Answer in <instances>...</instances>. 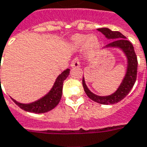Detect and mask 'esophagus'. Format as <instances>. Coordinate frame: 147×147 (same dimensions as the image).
I'll use <instances>...</instances> for the list:
<instances>
[{
	"mask_svg": "<svg viewBox=\"0 0 147 147\" xmlns=\"http://www.w3.org/2000/svg\"><path fill=\"white\" fill-rule=\"evenodd\" d=\"M71 67H80V61L78 58H75L71 63Z\"/></svg>",
	"mask_w": 147,
	"mask_h": 147,
	"instance_id": "esophagus-1",
	"label": "esophagus"
}]
</instances>
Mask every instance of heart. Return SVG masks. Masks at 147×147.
<instances>
[{
	"label": "heart",
	"mask_w": 147,
	"mask_h": 147,
	"mask_svg": "<svg viewBox=\"0 0 147 147\" xmlns=\"http://www.w3.org/2000/svg\"><path fill=\"white\" fill-rule=\"evenodd\" d=\"M72 40H73L74 43L78 46L87 44V46L89 47H95L98 45V39L95 36L88 37L87 35L78 34V35L74 36Z\"/></svg>",
	"instance_id": "b5f03b06"
}]
</instances>
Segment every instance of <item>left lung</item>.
<instances>
[{
	"label": "left lung",
	"instance_id": "obj_1",
	"mask_svg": "<svg viewBox=\"0 0 147 147\" xmlns=\"http://www.w3.org/2000/svg\"><path fill=\"white\" fill-rule=\"evenodd\" d=\"M97 30L101 32L107 39H113L109 44L106 45L104 48L115 47L121 50L127 59V69L121 83L120 86L115 92L109 96H97L92 92L85 84L84 78L83 77V87L87 96L95 102L101 105H113L121 101L124 99L132 89L134 83L136 81L137 69H138V59L136 54L132 43L126 39V38L118 31H112L108 28H100Z\"/></svg>",
	"mask_w": 147,
	"mask_h": 147
}]
</instances>
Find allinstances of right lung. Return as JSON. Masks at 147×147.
<instances>
[{"instance_id": "obj_1", "label": "right lung", "mask_w": 147, "mask_h": 147, "mask_svg": "<svg viewBox=\"0 0 147 147\" xmlns=\"http://www.w3.org/2000/svg\"><path fill=\"white\" fill-rule=\"evenodd\" d=\"M69 73L70 69L67 68L65 71H63L60 75H59L54 85L48 93L36 101L30 103V104H22V103L18 102L14 99H11L18 106L26 112L34 113H43L51 111L54 108L56 107L57 105L60 101L62 92H63V81L68 76Z\"/></svg>"}]
</instances>
